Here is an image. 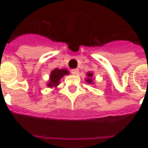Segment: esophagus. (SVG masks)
I'll list each match as a JSON object with an SVG mask.
<instances>
[{"instance_id":"esophagus-1","label":"esophagus","mask_w":148,"mask_h":148,"mask_svg":"<svg viewBox=\"0 0 148 148\" xmlns=\"http://www.w3.org/2000/svg\"><path fill=\"white\" fill-rule=\"evenodd\" d=\"M71 73L73 74H75V75H76V74H79L78 69H72L71 70Z\"/></svg>"}]
</instances>
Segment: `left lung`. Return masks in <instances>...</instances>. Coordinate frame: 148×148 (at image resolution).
Segmentation results:
<instances>
[{
  "mask_svg": "<svg viewBox=\"0 0 148 148\" xmlns=\"http://www.w3.org/2000/svg\"><path fill=\"white\" fill-rule=\"evenodd\" d=\"M88 75V78L87 79V82H88V83H89V84H91L92 83V79H91V77H93V74L92 73H89V72H88V74H87Z\"/></svg>",
  "mask_w": 148,
  "mask_h": 148,
  "instance_id": "left-lung-1",
  "label": "left lung"
}]
</instances>
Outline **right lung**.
<instances>
[{
	"instance_id": "right-lung-1",
	"label": "right lung",
	"mask_w": 148,
	"mask_h": 148,
	"mask_svg": "<svg viewBox=\"0 0 148 148\" xmlns=\"http://www.w3.org/2000/svg\"><path fill=\"white\" fill-rule=\"evenodd\" d=\"M69 74L68 71L65 69H58L56 68L51 72V76H50V82L48 84V86L50 88L52 87H56L59 84V81L61 79L62 77H64L66 74Z\"/></svg>"
}]
</instances>
